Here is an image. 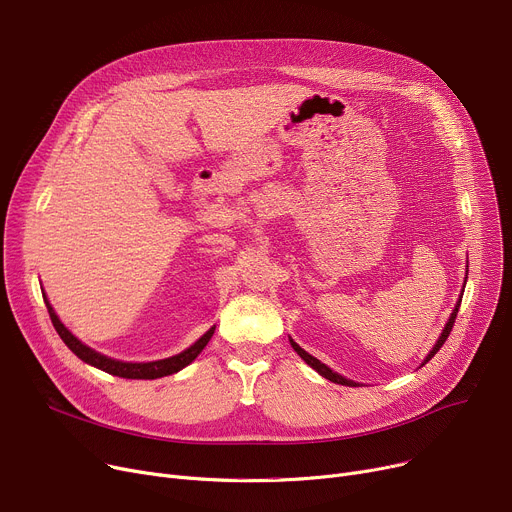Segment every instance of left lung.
<instances>
[{
    "mask_svg": "<svg viewBox=\"0 0 512 512\" xmlns=\"http://www.w3.org/2000/svg\"><path fill=\"white\" fill-rule=\"evenodd\" d=\"M459 304H461V300L457 302V306H455V311H453V315H451V319H449V323L445 325V329H442V333H440V337H438V342H436V346L432 348V352L426 356V360H424V364L442 348V344H445L447 342V337H449V333L453 331V325H455V319H457V313H459ZM290 344H292V348H294V352L306 362V364H309L311 368H315L319 374H321V377H325L327 381H331V383H337V385H346V387H356V383L354 381H348V379H344L342 377V374H337V372H333L331 368H327L323 362H319L317 358H313L311 354H306L296 342H292V339H290Z\"/></svg>",
    "mask_w": 512,
    "mask_h": 512,
    "instance_id": "1",
    "label": "left lung"
}]
</instances>
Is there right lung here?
I'll list each match as a JSON object with an SVG mask.
<instances>
[{
    "label": "right lung",
    "instance_id": "right-lung-1",
    "mask_svg": "<svg viewBox=\"0 0 512 512\" xmlns=\"http://www.w3.org/2000/svg\"><path fill=\"white\" fill-rule=\"evenodd\" d=\"M45 304H47L51 323H53L55 331L59 333V337L63 339V344L67 348H70L86 364H92V366L105 370L109 374H115V377H121V379H160V377H168V374L179 372L181 368L191 364L199 356V352L208 346V342L214 335V329H216V327H212L210 331L203 333L191 348H187L185 352H181L173 358H164V360H156V362H121V360H113V358L102 356V354L94 352L92 348L84 346L80 339L74 337L72 331H67L65 325L59 321V317L55 315L53 306L49 304L47 296H45Z\"/></svg>",
    "mask_w": 512,
    "mask_h": 512
}]
</instances>
